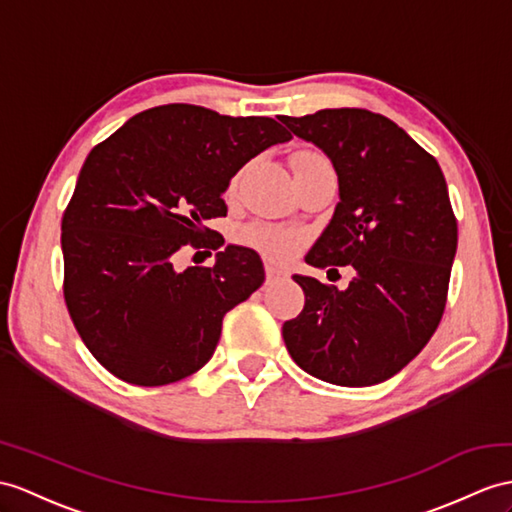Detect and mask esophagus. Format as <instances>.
Returning a JSON list of instances; mask_svg holds the SVG:
<instances>
[{"label":"esophagus","mask_w":512,"mask_h":512,"mask_svg":"<svg viewBox=\"0 0 512 512\" xmlns=\"http://www.w3.org/2000/svg\"><path fill=\"white\" fill-rule=\"evenodd\" d=\"M265 273H267V284L276 282V280H280V278L286 276L284 269H280V267H276V265H271V263L265 265Z\"/></svg>","instance_id":"obj_1"}]
</instances>
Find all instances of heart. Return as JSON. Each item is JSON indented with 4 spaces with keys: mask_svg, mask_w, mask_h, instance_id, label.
<instances>
[{
    "mask_svg": "<svg viewBox=\"0 0 512 512\" xmlns=\"http://www.w3.org/2000/svg\"><path fill=\"white\" fill-rule=\"evenodd\" d=\"M321 165H328V160L323 154L315 152V149H299V152L291 156L293 173L310 169V167H321ZM239 180H241V173H236V176L230 180V193L236 191ZM239 239L243 245L254 247L260 254H265L273 260H289L299 247V234L284 228L265 226V223H254V226L243 228L239 232Z\"/></svg>",
    "mask_w": 512,
    "mask_h": 512,
    "instance_id": "1",
    "label": "heart"
}]
</instances>
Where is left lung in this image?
Returning a JSON list of instances; mask_svg holds the SVG:
<instances>
[{
  "label": "left lung",
  "mask_w": 512,
  "mask_h": 512,
  "mask_svg": "<svg viewBox=\"0 0 512 512\" xmlns=\"http://www.w3.org/2000/svg\"><path fill=\"white\" fill-rule=\"evenodd\" d=\"M328 154L341 202L306 263L352 265L345 291L308 276L304 310L284 321L291 358L310 376L371 386L413 360L443 317L458 226L439 162L378 112L326 108L282 117Z\"/></svg>",
  "instance_id": "obj_1"
}]
</instances>
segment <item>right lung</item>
<instances>
[{"label": "right lung", "instance_id": "1", "mask_svg": "<svg viewBox=\"0 0 512 512\" xmlns=\"http://www.w3.org/2000/svg\"><path fill=\"white\" fill-rule=\"evenodd\" d=\"M271 117H228L193 104L139 112L86 156L62 215L67 310L112 376L136 386L202 369L228 310L265 282L254 249L228 245L213 267L176 271L184 245L217 249L206 219L226 217L232 176L276 143Z\"/></svg>", "mask_w": 512, "mask_h": 512}]
</instances>
